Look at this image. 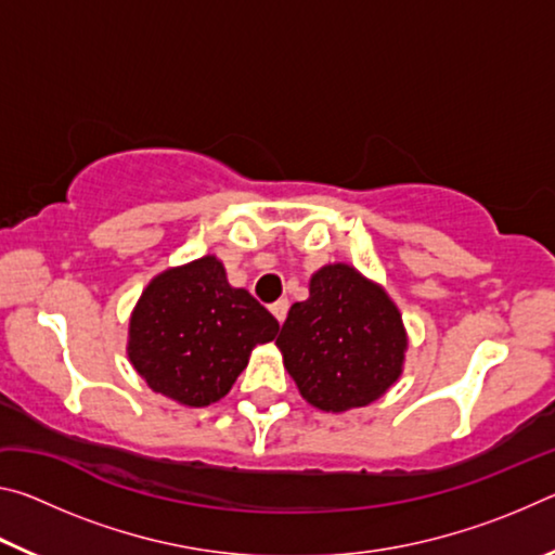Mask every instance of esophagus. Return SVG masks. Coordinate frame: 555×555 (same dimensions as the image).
Returning a JSON list of instances; mask_svg holds the SVG:
<instances>
[{"mask_svg":"<svg viewBox=\"0 0 555 555\" xmlns=\"http://www.w3.org/2000/svg\"><path fill=\"white\" fill-rule=\"evenodd\" d=\"M271 313H274V318H276L279 323H284L286 321V313H288V300L281 298V300H276V304H271Z\"/></svg>","mask_w":555,"mask_h":555,"instance_id":"obj_1","label":"esophagus"}]
</instances>
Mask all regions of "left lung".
Masks as SVG:
<instances>
[{
  "label": "left lung",
  "instance_id": "obj_1",
  "mask_svg": "<svg viewBox=\"0 0 555 555\" xmlns=\"http://www.w3.org/2000/svg\"><path fill=\"white\" fill-rule=\"evenodd\" d=\"M276 345L300 397L343 413L387 393L409 340L387 291L337 261L311 276L308 298L291 306Z\"/></svg>",
  "mask_w": 555,
  "mask_h": 555
}]
</instances>
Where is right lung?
<instances>
[{
  "label": "right lung",
  "mask_w": 555,
  "mask_h": 555,
  "mask_svg": "<svg viewBox=\"0 0 555 555\" xmlns=\"http://www.w3.org/2000/svg\"><path fill=\"white\" fill-rule=\"evenodd\" d=\"M276 318L228 284L218 257L166 269L149 281L129 318L127 354L149 387L183 406H210L232 389Z\"/></svg>",
  "instance_id": "obj_1"
}]
</instances>
